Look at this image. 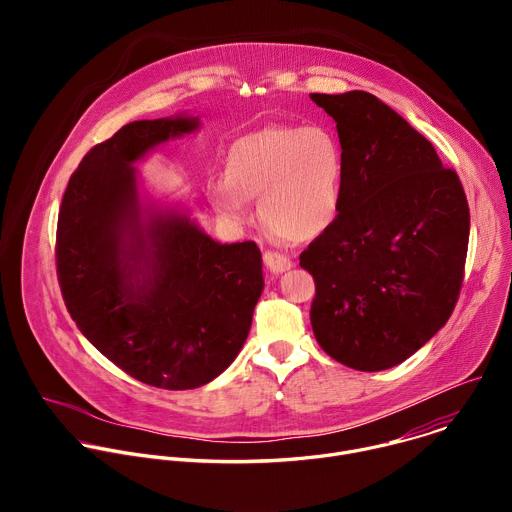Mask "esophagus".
I'll return each instance as SVG.
<instances>
[{
  "mask_svg": "<svg viewBox=\"0 0 512 512\" xmlns=\"http://www.w3.org/2000/svg\"><path fill=\"white\" fill-rule=\"evenodd\" d=\"M263 259H265V265H267L273 273H283V271L294 267V261H291V259H289L287 255H283V253H277V251H265Z\"/></svg>",
  "mask_w": 512,
  "mask_h": 512,
  "instance_id": "obj_1",
  "label": "esophagus"
}]
</instances>
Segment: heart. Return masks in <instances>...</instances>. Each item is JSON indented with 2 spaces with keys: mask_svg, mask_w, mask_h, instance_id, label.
I'll return each instance as SVG.
<instances>
[{
  "mask_svg": "<svg viewBox=\"0 0 512 512\" xmlns=\"http://www.w3.org/2000/svg\"><path fill=\"white\" fill-rule=\"evenodd\" d=\"M346 178L338 137L322 125L269 123L239 137L227 152L225 178L208 186L210 204L245 221L259 198L263 223L287 241H312L336 221Z\"/></svg>",
  "mask_w": 512,
  "mask_h": 512,
  "instance_id": "heart-1",
  "label": "heart"
}]
</instances>
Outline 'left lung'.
<instances>
[{
	"label": "left lung",
	"mask_w": 512,
	"mask_h": 512,
	"mask_svg": "<svg viewBox=\"0 0 512 512\" xmlns=\"http://www.w3.org/2000/svg\"><path fill=\"white\" fill-rule=\"evenodd\" d=\"M346 160L336 221L300 255L322 350L354 371H385L452 316L470 237L462 182L399 113L364 91L312 93Z\"/></svg>",
	"instance_id": "1"
}]
</instances>
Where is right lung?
<instances>
[{"instance_id": "1", "label": "right lung", "mask_w": 512, "mask_h": 512, "mask_svg": "<svg viewBox=\"0 0 512 512\" xmlns=\"http://www.w3.org/2000/svg\"><path fill=\"white\" fill-rule=\"evenodd\" d=\"M198 117L133 121L83 158L62 196L56 273L70 318L129 377L196 389L243 348L263 291L253 241L221 245L188 216L141 225L133 162Z\"/></svg>"}]
</instances>
